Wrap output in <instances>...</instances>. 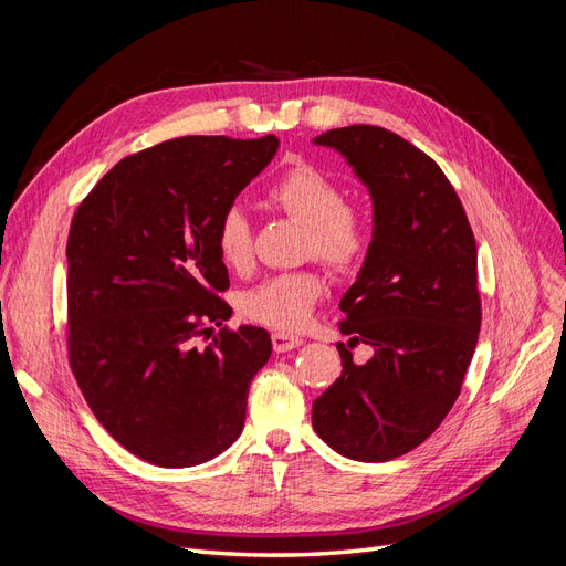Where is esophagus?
Here are the masks:
<instances>
[{"label":"esophagus","mask_w":566,"mask_h":566,"mask_svg":"<svg viewBox=\"0 0 566 566\" xmlns=\"http://www.w3.org/2000/svg\"><path fill=\"white\" fill-rule=\"evenodd\" d=\"M271 342H273V349L283 354V352H290V349H297L304 339L297 337V335H290V333H273Z\"/></svg>","instance_id":"1"}]
</instances>
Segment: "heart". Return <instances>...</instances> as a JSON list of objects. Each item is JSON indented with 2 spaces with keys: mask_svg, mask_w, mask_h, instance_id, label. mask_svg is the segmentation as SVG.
Returning <instances> with one entry per match:
<instances>
[{
  "mask_svg": "<svg viewBox=\"0 0 566 566\" xmlns=\"http://www.w3.org/2000/svg\"><path fill=\"white\" fill-rule=\"evenodd\" d=\"M269 200L290 217L310 227V252L333 271H352L370 248V219L347 205L345 188L323 169L300 163L269 186ZM219 260L231 271L252 264V229L241 205H231L217 221ZM325 293L318 271H285L269 276L241 295L245 318L281 333H295L312 318L314 306Z\"/></svg>",
  "mask_w": 566,
  "mask_h": 566,
  "instance_id": "b5f03b06",
  "label": "heart"
}]
</instances>
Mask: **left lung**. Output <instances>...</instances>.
<instances>
[{
	"label": "left lung",
	"instance_id": "left-lung-1",
	"mask_svg": "<svg viewBox=\"0 0 566 566\" xmlns=\"http://www.w3.org/2000/svg\"><path fill=\"white\" fill-rule=\"evenodd\" d=\"M314 144L339 153L370 193V248L339 300V331L373 356L358 366L337 345L342 375L312 424L339 455L385 462L430 437L458 399L482 325L476 245L439 165L399 134L352 125Z\"/></svg>",
	"mask_w": 566,
	"mask_h": 566
}]
</instances>
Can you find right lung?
<instances>
[{
	"mask_svg": "<svg viewBox=\"0 0 566 566\" xmlns=\"http://www.w3.org/2000/svg\"><path fill=\"white\" fill-rule=\"evenodd\" d=\"M262 139L181 136L119 160L67 235V349L96 420L158 468H193L241 437L250 382L271 356L231 318L217 221L279 150Z\"/></svg>",
	"mask_w": 566,
	"mask_h": 566,
	"instance_id": "obj_1",
	"label": "right lung"
}]
</instances>
